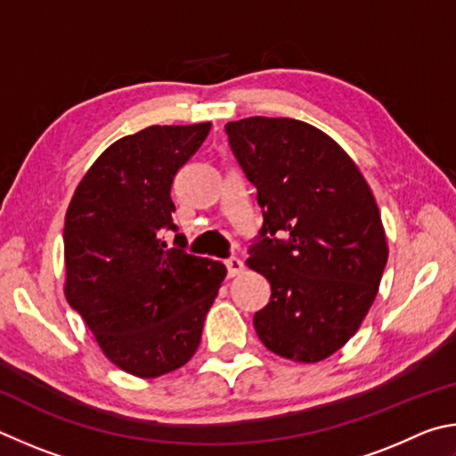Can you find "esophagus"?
I'll use <instances>...</instances> for the list:
<instances>
[{
    "instance_id": "obj_1",
    "label": "esophagus",
    "mask_w": 456,
    "mask_h": 456,
    "mask_svg": "<svg viewBox=\"0 0 456 456\" xmlns=\"http://www.w3.org/2000/svg\"><path fill=\"white\" fill-rule=\"evenodd\" d=\"M224 265H226V270H228V276L230 278L238 276L244 270V262L240 258H228L226 262H224Z\"/></svg>"
}]
</instances>
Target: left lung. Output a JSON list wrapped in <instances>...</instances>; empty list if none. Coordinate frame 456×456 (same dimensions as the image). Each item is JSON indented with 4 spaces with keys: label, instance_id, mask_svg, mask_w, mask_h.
I'll return each instance as SVG.
<instances>
[{
    "label": "left lung",
    "instance_id": "8db88e82",
    "mask_svg": "<svg viewBox=\"0 0 456 456\" xmlns=\"http://www.w3.org/2000/svg\"><path fill=\"white\" fill-rule=\"evenodd\" d=\"M224 130L262 210L246 265L273 294L254 329L278 356L322 361L354 337L379 292L388 258L379 206L346 151L314 126L254 116Z\"/></svg>",
    "mask_w": 456,
    "mask_h": 456
}]
</instances>
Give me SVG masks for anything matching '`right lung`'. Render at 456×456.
<instances>
[{
	"label": "right lung",
	"mask_w": 456,
	"mask_h": 456,
	"mask_svg": "<svg viewBox=\"0 0 456 456\" xmlns=\"http://www.w3.org/2000/svg\"><path fill=\"white\" fill-rule=\"evenodd\" d=\"M212 124L150 126L95 159L71 198L63 254L66 298L119 369L156 379L186 364L226 266L186 252L172 183Z\"/></svg>",
	"instance_id": "1"
}]
</instances>
